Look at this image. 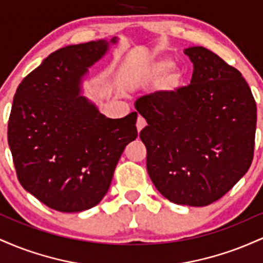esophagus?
I'll return each instance as SVG.
<instances>
[{
    "mask_svg": "<svg viewBox=\"0 0 263 263\" xmlns=\"http://www.w3.org/2000/svg\"><path fill=\"white\" fill-rule=\"evenodd\" d=\"M146 125H147L146 120H144L142 116H138V117H137V122H136V126H137V131L140 132L141 129L143 128Z\"/></svg>",
    "mask_w": 263,
    "mask_h": 263,
    "instance_id": "1",
    "label": "esophagus"
}]
</instances>
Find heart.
I'll list each match as a JSON object with an SVG mask.
<instances>
[{
	"instance_id": "1",
	"label": "heart",
	"mask_w": 263,
	"mask_h": 263,
	"mask_svg": "<svg viewBox=\"0 0 263 263\" xmlns=\"http://www.w3.org/2000/svg\"><path fill=\"white\" fill-rule=\"evenodd\" d=\"M172 66H173V60L170 58H158L155 59L153 62L149 63L148 68H147V75L151 78H159L163 77L164 74H167L171 70ZM180 74L179 71L173 69L170 74L167 75V78L164 79V85L165 89H172L178 84L179 81Z\"/></svg>"
}]
</instances>
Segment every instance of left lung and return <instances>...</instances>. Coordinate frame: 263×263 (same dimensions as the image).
I'll return each instance as SVG.
<instances>
[{
  "label": "left lung",
  "instance_id": "1",
  "mask_svg": "<svg viewBox=\"0 0 263 263\" xmlns=\"http://www.w3.org/2000/svg\"><path fill=\"white\" fill-rule=\"evenodd\" d=\"M188 86L136 101L147 171L172 203L205 206L224 197L251 165L257 107L242 75L203 47L186 48Z\"/></svg>",
  "mask_w": 263,
  "mask_h": 263
}]
</instances>
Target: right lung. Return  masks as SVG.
I'll use <instances>...</instances> for the list:
<instances>
[{
  "label": "right lung",
  "instance_id": "add662e5",
  "mask_svg": "<svg viewBox=\"0 0 263 263\" xmlns=\"http://www.w3.org/2000/svg\"><path fill=\"white\" fill-rule=\"evenodd\" d=\"M107 47L98 41L58 49L14 93L7 137L17 178L39 201L62 213L100 203L123 149L137 137L136 111L107 119L79 95L81 78Z\"/></svg>",
  "mask_w": 263,
  "mask_h": 263
}]
</instances>
